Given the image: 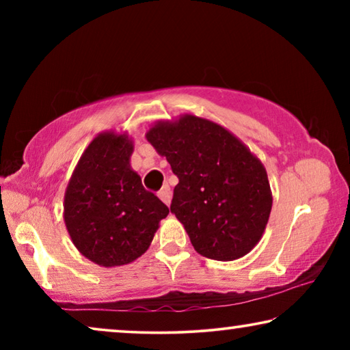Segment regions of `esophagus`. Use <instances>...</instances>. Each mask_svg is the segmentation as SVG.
<instances>
[{
	"mask_svg": "<svg viewBox=\"0 0 350 350\" xmlns=\"http://www.w3.org/2000/svg\"><path fill=\"white\" fill-rule=\"evenodd\" d=\"M159 198H161L165 204L170 205L171 202V189L168 185H163L161 191H159Z\"/></svg>",
	"mask_w": 350,
	"mask_h": 350,
	"instance_id": "34e87169",
	"label": "esophagus"
}]
</instances>
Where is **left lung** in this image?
<instances>
[{
    "mask_svg": "<svg viewBox=\"0 0 350 350\" xmlns=\"http://www.w3.org/2000/svg\"><path fill=\"white\" fill-rule=\"evenodd\" d=\"M146 139L179 179L170 210L199 254L234 260L262 238L271 210L267 171L215 122L185 114L157 122Z\"/></svg>",
    "mask_w": 350,
    "mask_h": 350,
    "instance_id": "1",
    "label": "left lung"
}]
</instances>
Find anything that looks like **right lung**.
Returning <instances> with one entry per match:
<instances>
[{"instance_id":"obj_1","label":"right lung","mask_w":350,"mask_h":350,"mask_svg":"<svg viewBox=\"0 0 350 350\" xmlns=\"http://www.w3.org/2000/svg\"><path fill=\"white\" fill-rule=\"evenodd\" d=\"M133 150L126 134H98L81 154L64 193L70 239L83 256L103 267L142 256L170 213L131 170Z\"/></svg>"}]
</instances>
